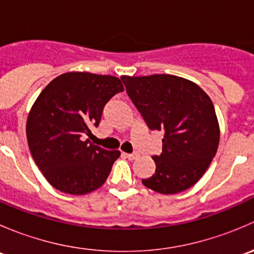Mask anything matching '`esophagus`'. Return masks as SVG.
<instances>
[{"mask_svg":"<svg viewBox=\"0 0 254 254\" xmlns=\"http://www.w3.org/2000/svg\"><path fill=\"white\" fill-rule=\"evenodd\" d=\"M125 157H127L129 160H135V158H137V155L136 153H124Z\"/></svg>","mask_w":254,"mask_h":254,"instance_id":"esophagus-1","label":"esophagus"}]
</instances>
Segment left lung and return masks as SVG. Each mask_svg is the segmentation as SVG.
Returning <instances> with one entry per match:
<instances>
[{"mask_svg": "<svg viewBox=\"0 0 254 254\" xmlns=\"http://www.w3.org/2000/svg\"><path fill=\"white\" fill-rule=\"evenodd\" d=\"M127 96L148 129L163 131L156 171L142 184L161 194L193 187L216 155L220 127L214 104L189 79L173 75L122 76Z\"/></svg>", "mask_w": 254, "mask_h": 254, "instance_id": "1", "label": "left lung"}]
</instances>
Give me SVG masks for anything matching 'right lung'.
<instances>
[{
	"mask_svg": "<svg viewBox=\"0 0 254 254\" xmlns=\"http://www.w3.org/2000/svg\"><path fill=\"white\" fill-rule=\"evenodd\" d=\"M124 91L115 76L66 72L38 96L27 119L33 160L58 190L83 195L104 184L120 151H107L83 140L98 127L107 102Z\"/></svg>",
	"mask_w": 254,
	"mask_h": 254,
	"instance_id": "right-lung-1",
	"label": "right lung"
}]
</instances>
